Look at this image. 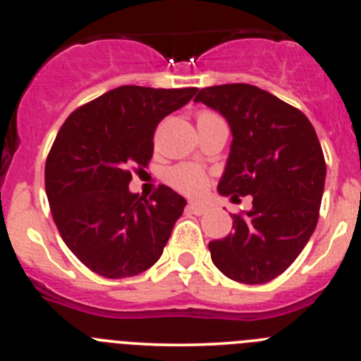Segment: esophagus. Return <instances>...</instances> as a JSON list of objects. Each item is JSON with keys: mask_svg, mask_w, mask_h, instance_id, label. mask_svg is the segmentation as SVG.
Instances as JSON below:
<instances>
[{"mask_svg": "<svg viewBox=\"0 0 361 361\" xmlns=\"http://www.w3.org/2000/svg\"><path fill=\"white\" fill-rule=\"evenodd\" d=\"M188 209H190L194 214H197V216H201V214L207 213V206H204V204L195 202V201L188 202Z\"/></svg>", "mask_w": 361, "mask_h": 361, "instance_id": "1", "label": "esophagus"}]
</instances>
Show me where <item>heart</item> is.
Wrapping results in <instances>:
<instances>
[{
	"label": "heart",
	"mask_w": 361,
	"mask_h": 361,
	"mask_svg": "<svg viewBox=\"0 0 361 361\" xmlns=\"http://www.w3.org/2000/svg\"><path fill=\"white\" fill-rule=\"evenodd\" d=\"M195 120H197V127L213 122H224V118L218 113L211 110H201L195 115ZM167 181H169L171 187H174L178 192L187 195L202 194L207 188V183H209L206 173H204L201 167L194 166V164H180V166L169 169Z\"/></svg>",
	"instance_id": "1"
}]
</instances>
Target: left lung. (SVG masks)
<instances>
[{
	"label": "left lung",
	"mask_w": 361,
	"mask_h": 361,
	"mask_svg": "<svg viewBox=\"0 0 361 361\" xmlns=\"http://www.w3.org/2000/svg\"><path fill=\"white\" fill-rule=\"evenodd\" d=\"M194 101L220 111L232 130L218 183L250 211L231 214L234 232L211 241V260L227 278L262 285L293 264L314 232L326 164L316 130L300 110L250 83L201 89Z\"/></svg>",
	"instance_id": "left-lung-1"
}]
</instances>
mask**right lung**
I'll return each mask as SVG.
<instances>
[{"instance_id": "right-lung-1", "label": "right lung", "mask_w": 361, "mask_h": 361, "mask_svg": "<svg viewBox=\"0 0 361 361\" xmlns=\"http://www.w3.org/2000/svg\"><path fill=\"white\" fill-rule=\"evenodd\" d=\"M195 87L122 85L76 108L45 162V190L61 238L85 267L110 279L150 269L187 201L166 185L150 199L130 194V171L154 155L159 122Z\"/></svg>"}]
</instances>
